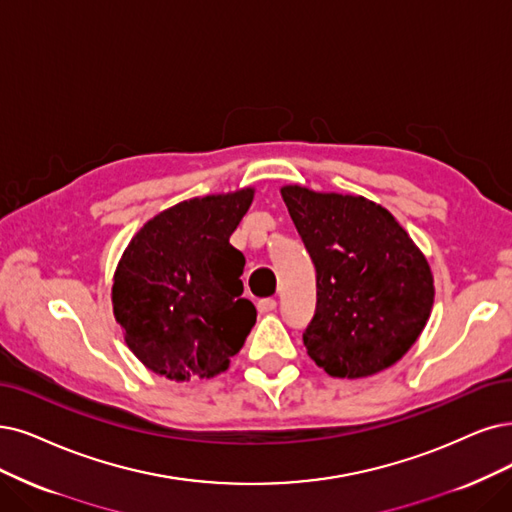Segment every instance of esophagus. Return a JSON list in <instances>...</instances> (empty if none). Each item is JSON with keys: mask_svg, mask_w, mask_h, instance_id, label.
Instances as JSON below:
<instances>
[{"mask_svg": "<svg viewBox=\"0 0 512 512\" xmlns=\"http://www.w3.org/2000/svg\"><path fill=\"white\" fill-rule=\"evenodd\" d=\"M276 299H272V297H266V299H259L257 301V310L261 312V314H268V312H274L276 310Z\"/></svg>", "mask_w": 512, "mask_h": 512, "instance_id": "esophagus-1", "label": "esophagus"}]
</instances>
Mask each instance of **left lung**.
Instances as JSON below:
<instances>
[{
	"label": "left lung",
	"mask_w": 512,
	"mask_h": 512,
	"mask_svg": "<svg viewBox=\"0 0 512 512\" xmlns=\"http://www.w3.org/2000/svg\"><path fill=\"white\" fill-rule=\"evenodd\" d=\"M316 270V310L304 344L333 377H367L394 365L432 308L428 261L396 219L363 196L282 187Z\"/></svg>",
	"instance_id": "8db88e82"
}]
</instances>
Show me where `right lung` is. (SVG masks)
I'll return each instance as SVG.
<instances>
[{"mask_svg": "<svg viewBox=\"0 0 512 512\" xmlns=\"http://www.w3.org/2000/svg\"><path fill=\"white\" fill-rule=\"evenodd\" d=\"M253 189L179 202L130 240L113 278L128 348L168 380H208L230 365L257 310L242 297L244 255L230 236Z\"/></svg>", "mask_w": 512, "mask_h": 512, "instance_id": "right-lung-1", "label": "right lung"}]
</instances>
